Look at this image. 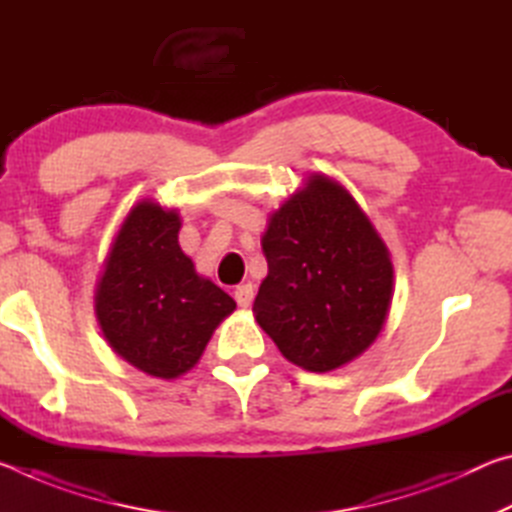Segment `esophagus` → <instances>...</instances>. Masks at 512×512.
<instances>
[{"label":"esophagus","instance_id":"34e87169","mask_svg":"<svg viewBox=\"0 0 512 512\" xmlns=\"http://www.w3.org/2000/svg\"><path fill=\"white\" fill-rule=\"evenodd\" d=\"M253 298H255V289H253V284H250V282L239 284V287L235 289V300H237L239 307H250Z\"/></svg>","mask_w":512,"mask_h":512}]
</instances>
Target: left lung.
Listing matches in <instances>:
<instances>
[{
	"mask_svg": "<svg viewBox=\"0 0 512 512\" xmlns=\"http://www.w3.org/2000/svg\"><path fill=\"white\" fill-rule=\"evenodd\" d=\"M262 248L268 275L253 311L284 357L329 372L370 348L391 307L393 264L339 183L309 176L271 214Z\"/></svg>",
	"mask_w": 512,
	"mask_h": 512,
	"instance_id": "obj_1",
	"label": "left lung"
}]
</instances>
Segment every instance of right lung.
I'll list each match as a JSON object with an SVG mask.
<instances>
[{"instance_id": "add662e5", "label": "right lung", "mask_w": 512, "mask_h": 512, "mask_svg": "<svg viewBox=\"0 0 512 512\" xmlns=\"http://www.w3.org/2000/svg\"><path fill=\"white\" fill-rule=\"evenodd\" d=\"M180 216L137 203L121 223L94 296L101 332L146 375L176 379L196 366L237 302L196 273L178 246Z\"/></svg>"}]
</instances>
